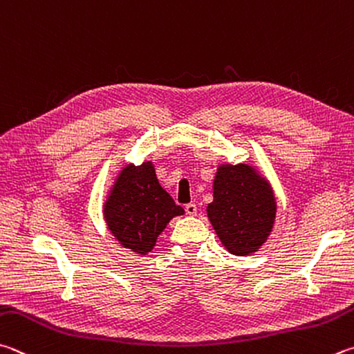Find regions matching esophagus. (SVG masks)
<instances>
[{
  "label": "esophagus",
  "instance_id": "1",
  "mask_svg": "<svg viewBox=\"0 0 354 354\" xmlns=\"http://www.w3.org/2000/svg\"><path fill=\"white\" fill-rule=\"evenodd\" d=\"M185 214L190 215V216L196 215V204H195V203H189V204H185Z\"/></svg>",
  "mask_w": 354,
  "mask_h": 354
}]
</instances>
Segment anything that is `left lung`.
<instances>
[{
    "label": "left lung",
    "mask_w": 354,
    "mask_h": 354,
    "mask_svg": "<svg viewBox=\"0 0 354 354\" xmlns=\"http://www.w3.org/2000/svg\"><path fill=\"white\" fill-rule=\"evenodd\" d=\"M275 199L265 179L250 165H221L214 181L207 216L230 254L255 252L271 234Z\"/></svg>",
    "instance_id": "1"
}]
</instances>
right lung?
Here are the masks:
<instances>
[{
  "label": "right lung",
  "instance_id": "add662e5",
  "mask_svg": "<svg viewBox=\"0 0 354 354\" xmlns=\"http://www.w3.org/2000/svg\"><path fill=\"white\" fill-rule=\"evenodd\" d=\"M105 221L124 248L145 255L173 216L184 209L160 187L151 162L127 165L105 203Z\"/></svg>",
  "mask_w": 354,
  "mask_h": 354
}]
</instances>
